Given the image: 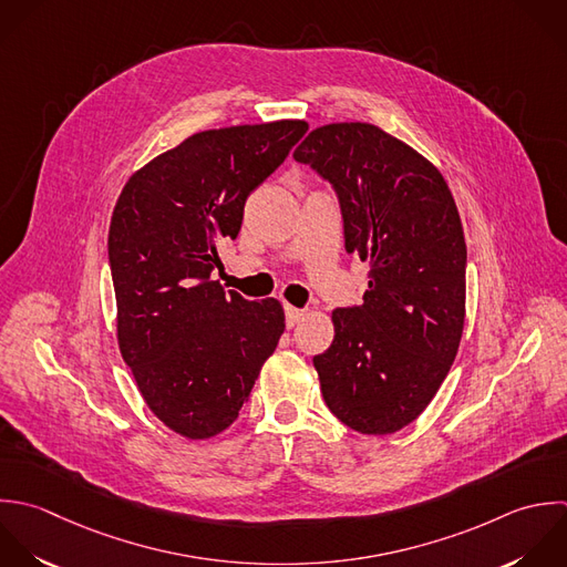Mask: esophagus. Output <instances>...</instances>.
<instances>
[{
  "instance_id": "1",
  "label": "esophagus",
  "mask_w": 567,
  "mask_h": 567,
  "mask_svg": "<svg viewBox=\"0 0 567 567\" xmlns=\"http://www.w3.org/2000/svg\"><path fill=\"white\" fill-rule=\"evenodd\" d=\"M285 316H287V327H296L307 313L302 309H296L291 305H285Z\"/></svg>"
}]
</instances>
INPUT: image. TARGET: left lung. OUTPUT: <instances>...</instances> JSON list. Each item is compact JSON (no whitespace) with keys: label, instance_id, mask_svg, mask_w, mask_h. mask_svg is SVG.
<instances>
[{"label":"left lung","instance_id":"left-lung-1","mask_svg":"<svg viewBox=\"0 0 567 567\" xmlns=\"http://www.w3.org/2000/svg\"><path fill=\"white\" fill-rule=\"evenodd\" d=\"M293 158L340 200L344 247L369 260L364 302L336 309L333 342L313 358L329 411L364 435L422 415L449 375L466 318V243L442 172L371 123H329Z\"/></svg>","mask_w":567,"mask_h":567}]
</instances>
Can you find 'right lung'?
Here are the masks:
<instances>
[{
	"mask_svg": "<svg viewBox=\"0 0 567 567\" xmlns=\"http://www.w3.org/2000/svg\"><path fill=\"white\" fill-rule=\"evenodd\" d=\"M282 118L187 136L136 169L112 212L107 258L116 340L150 411L187 440L234 424L285 331L276 298L212 280L247 196L307 132Z\"/></svg>",
	"mask_w": 567,
	"mask_h": 567,
	"instance_id": "add662e5",
	"label": "right lung"
}]
</instances>
